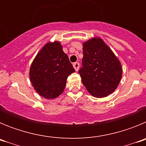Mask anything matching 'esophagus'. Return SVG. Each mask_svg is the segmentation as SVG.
<instances>
[{
	"mask_svg": "<svg viewBox=\"0 0 146 146\" xmlns=\"http://www.w3.org/2000/svg\"><path fill=\"white\" fill-rule=\"evenodd\" d=\"M73 66H74V69H75L76 71H78V69H79V67H80V64L78 63V62H75V63H74V64H73Z\"/></svg>",
	"mask_w": 146,
	"mask_h": 146,
	"instance_id": "esophagus-1",
	"label": "esophagus"
}]
</instances>
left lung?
<instances>
[{"mask_svg":"<svg viewBox=\"0 0 146 146\" xmlns=\"http://www.w3.org/2000/svg\"><path fill=\"white\" fill-rule=\"evenodd\" d=\"M82 50L79 74L87 91L96 98L114 92L122 77V66L111 49L97 37L84 42Z\"/></svg>","mask_w":146,"mask_h":146,"instance_id":"8db88e82","label":"left lung"}]
</instances>
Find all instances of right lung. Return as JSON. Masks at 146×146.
Listing matches in <instances>:
<instances>
[{
    "label": "right lung",
    "mask_w": 146,
    "mask_h": 146,
    "mask_svg": "<svg viewBox=\"0 0 146 146\" xmlns=\"http://www.w3.org/2000/svg\"><path fill=\"white\" fill-rule=\"evenodd\" d=\"M75 72L60 42H48L41 49L30 68V80L40 96L55 99L64 91L67 77Z\"/></svg>",
    "instance_id": "obj_1"
}]
</instances>
